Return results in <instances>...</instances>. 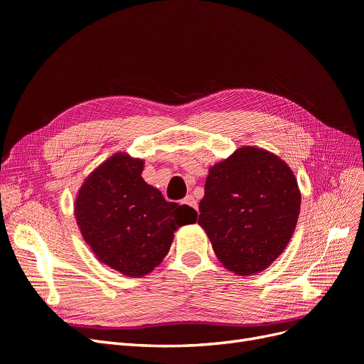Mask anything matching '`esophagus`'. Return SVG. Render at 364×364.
I'll use <instances>...</instances> for the list:
<instances>
[{
    "label": "esophagus",
    "mask_w": 364,
    "mask_h": 364,
    "mask_svg": "<svg viewBox=\"0 0 364 364\" xmlns=\"http://www.w3.org/2000/svg\"><path fill=\"white\" fill-rule=\"evenodd\" d=\"M181 203H183V205H187V206H190V208H193L195 211H198V202H196V199H195L192 195H187V196L183 199Z\"/></svg>",
    "instance_id": "esophagus-1"
}]
</instances>
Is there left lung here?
<instances>
[{
    "label": "left lung",
    "mask_w": 364,
    "mask_h": 364,
    "mask_svg": "<svg viewBox=\"0 0 364 364\" xmlns=\"http://www.w3.org/2000/svg\"><path fill=\"white\" fill-rule=\"evenodd\" d=\"M299 209L301 192L288 164L243 146L209 168L198 223L228 272L252 276L284 251Z\"/></svg>",
    "instance_id": "8db88e82"
}]
</instances>
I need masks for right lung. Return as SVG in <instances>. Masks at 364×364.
Here are the masks:
<instances>
[{
	"label": "right lung",
	"instance_id": "right-lung-1",
	"mask_svg": "<svg viewBox=\"0 0 364 364\" xmlns=\"http://www.w3.org/2000/svg\"><path fill=\"white\" fill-rule=\"evenodd\" d=\"M144 161L114 153L95 168L75 200V218L97 259L128 277L149 274L168 254L178 227L198 213L166 202L143 177Z\"/></svg>",
	"mask_w": 364,
	"mask_h": 364
}]
</instances>
